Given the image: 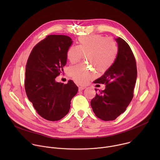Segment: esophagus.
<instances>
[{
	"instance_id": "34e87169",
	"label": "esophagus",
	"mask_w": 160,
	"mask_h": 160,
	"mask_svg": "<svg viewBox=\"0 0 160 160\" xmlns=\"http://www.w3.org/2000/svg\"><path fill=\"white\" fill-rule=\"evenodd\" d=\"M86 88V87H82V86H80L78 87V89H79V91H81V90H83V89Z\"/></svg>"
}]
</instances>
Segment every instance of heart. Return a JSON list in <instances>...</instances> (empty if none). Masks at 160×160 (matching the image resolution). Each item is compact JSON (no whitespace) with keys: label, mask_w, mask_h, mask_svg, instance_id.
<instances>
[{"label":"heart","mask_w":160,"mask_h":160,"mask_svg":"<svg viewBox=\"0 0 160 160\" xmlns=\"http://www.w3.org/2000/svg\"><path fill=\"white\" fill-rule=\"evenodd\" d=\"M118 53L117 42L111 38L101 35L80 37L78 45H71L66 56L72 64L80 61L83 55L86 61L99 72H105L115 63ZM70 77L78 84L85 85L96 75L91 67L78 64L71 67L68 72Z\"/></svg>","instance_id":"heart-1"}]
</instances>
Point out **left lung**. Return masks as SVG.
I'll use <instances>...</instances> for the list:
<instances>
[{"mask_svg":"<svg viewBox=\"0 0 160 160\" xmlns=\"http://www.w3.org/2000/svg\"><path fill=\"white\" fill-rule=\"evenodd\" d=\"M118 53L117 59L95 83L106 85L90 102L95 115L104 121L115 120L125 111L133 96L138 72L135 57L128 44L122 38H115ZM97 91L96 89H95Z\"/></svg>","mask_w":160,"mask_h":160,"instance_id":"obj_1","label":"left lung"}]
</instances>
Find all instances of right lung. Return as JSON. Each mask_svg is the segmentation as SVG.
<instances>
[{"mask_svg":"<svg viewBox=\"0 0 160 160\" xmlns=\"http://www.w3.org/2000/svg\"><path fill=\"white\" fill-rule=\"evenodd\" d=\"M73 43L68 36L48 35L33 48L25 72L27 97L38 115L45 120L58 121L68 113L78 87L72 80L66 84L56 78L66 64L67 51Z\"/></svg>","mask_w":160,"mask_h":160,"instance_id":"obj_1","label":"right lung"}]
</instances>
